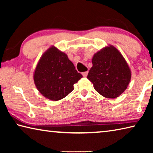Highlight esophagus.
<instances>
[{
    "label": "esophagus",
    "instance_id": "1",
    "mask_svg": "<svg viewBox=\"0 0 153 153\" xmlns=\"http://www.w3.org/2000/svg\"><path fill=\"white\" fill-rule=\"evenodd\" d=\"M88 71L83 72V73H82V76L86 77H87V76H88Z\"/></svg>",
    "mask_w": 153,
    "mask_h": 153
}]
</instances>
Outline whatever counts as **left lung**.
<instances>
[{"label":"left lung","instance_id":"left-lung-1","mask_svg":"<svg viewBox=\"0 0 153 153\" xmlns=\"http://www.w3.org/2000/svg\"><path fill=\"white\" fill-rule=\"evenodd\" d=\"M92 61L87 78L100 94L115 98L125 91L130 81L131 71L117 48L112 46L103 48L95 54Z\"/></svg>","mask_w":153,"mask_h":153}]
</instances>
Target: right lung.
<instances>
[{"label": "right lung", "instance_id": "right-lung-1", "mask_svg": "<svg viewBox=\"0 0 153 153\" xmlns=\"http://www.w3.org/2000/svg\"><path fill=\"white\" fill-rule=\"evenodd\" d=\"M82 77L66 54L53 46L44 53L33 75L38 91L51 100L65 97Z\"/></svg>", "mask_w": 153, "mask_h": 153}]
</instances>
